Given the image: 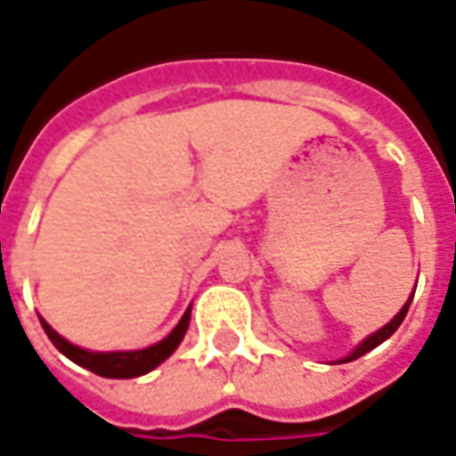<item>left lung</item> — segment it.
<instances>
[{"instance_id":"8db88e82","label":"left lung","mask_w":456,"mask_h":456,"mask_svg":"<svg viewBox=\"0 0 456 456\" xmlns=\"http://www.w3.org/2000/svg\"><path fill=\"white\" fill-rule=\"evenodd\" d=\"M408 307H411V300H408V303L403 305L401 313L393 317L388 325L381 327L379 332H373L371 337H366V339H363V342L359 344V346H356V349H354V352L349 354V356H346V359H342V362H354V359H359V356H363V354H366V352H371L373 346H379V344H381V342H386V339H388V337H391L393 332H395V330L401 327V322H403V320H405V315H408Z\"/></svg>"}]
</instances>
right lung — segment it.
<instances>
[{"label": "right lung", "instance_id": "1", "mask_svg": "<svg viewBox=\"0 0 456 456\" xmlns=\"http://www.w3.org/2000/svg\"><path fill=\"white\" fill-rule=\"evenodd\" d=\"M41 325H44L48 339L55 344V349L63 352L70 362L80 363V366L90 369L97 376H107V379H134V376H141V373H149L151 369H156L160 362H166L170 354L178 349V344L183 342V337L188 332L190 310L183 315L178 327L166 339H160L159 344L146 346V349H139V352H87V349H80V346L63 339L44 320H41Z\"/></svg>", "mask_w": 456, "mask_h": 456}]
</instances>
